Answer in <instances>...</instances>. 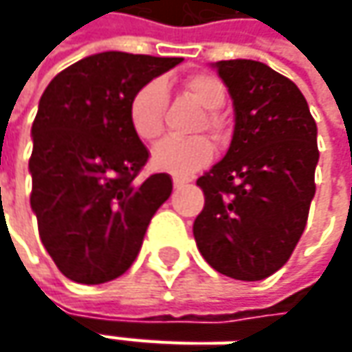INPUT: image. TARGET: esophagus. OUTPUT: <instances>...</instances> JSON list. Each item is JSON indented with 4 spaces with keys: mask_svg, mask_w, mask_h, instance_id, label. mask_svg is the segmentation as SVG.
Returning <instances> with one entry per match:
<instances>
[{
    "mask_svg": "<svg viewBox=\"0 0 352 352\" xmlns=\"http://www.w3.org/2000/svg\"><path fill=\"white\" fill-rule=\"evenodd\" d=\"M188 182H190L188 178H180V176H174V178H172V184H174V188H182V186H186Z\"/></svg>",
    "mask_w": 352,
    "mask_h": 352,
    "instance_id": "obj_1",
    "label": "esophagus"
}]
</instances>
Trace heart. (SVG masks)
Returning a JSON list of instances; mask_svg holds the SVG:
<instances>
[{
  "label": "heart",
  "instance_id": "1",
  "mask_svg": "<svg viewBox=\"0 0 352 352\" xmlns=\"http://www.w3.org/2000/svg\"><path fill=\"white\" fill-rule=\"evenodd\" d=\"M186 91L208 109H217L225 100L223 84L211 74H190L184 80ZM166 84L155 78L144 82L131 96L129 102V123L135 135L142 141H155L164 129V107H166ZM213 146L204 137L180 139L168 137L153 148L155 168L176 176H190L196 170L210 164Z\"/></svg>",
  "mask_w": 352,
  "mask_h": 352
}]
</instances>
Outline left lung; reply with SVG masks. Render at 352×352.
<instances>
[{"label": "left lung", "instance_id": "obj_1", "mask_svg": "<svg viewBox=\"0 0 352 352\" xmlns=\"http://www.w3.org/2000/svg\"><path fill=\"white\" fill-rule=\"evenodd\" d=\"M235 107L227 155L201 178L194 236L211 268L264 280L288 263L316 194L318 125L304 94L263 62L213 64Z\"/></svg>", "mask_w": 352, "mask_h": 352}]
</instances>
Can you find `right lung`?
Returning a JSON list of instances; mask_svg holds the SVG:
<instances>
[{"instance_id":"add662e5","label":"right lung","mask_w":352,"mask_h":352,"mask_svg":"<svg viewBox=\"0 0 352 352\" xmlns=\"http://www.w3.org/2000/svg\"><path fill=\"white\" fill-rule=\"evenodd\" d=\"M182 58L91 54L52 78L33 121L31 208L62 274L78 284L121 276L172 194L168 174L137 182L148 151L129 123L131 96Z\"/></svg>"}]
</instances>
